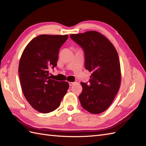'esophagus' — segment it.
<instances>
[{
	"label": "esophagus",
	"mask_w": 146,
	"mask_h": 146,
	"mask_svg": "<svg viewBox=\"0 0 146 146\" xmlns=\"http://www.w3.org/2000/svg\"><path fill=\"white\" fill-rule=\"evenodd\" d=\"M75 84V82H69V84L70 86H72Z\"/></svg>",
	"instance_id": "esophagus-1"
}]
</instances>
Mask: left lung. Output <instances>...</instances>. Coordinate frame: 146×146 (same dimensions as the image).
I'll return each mask as SVG.
<instances>
[{
	"label": "left lung",
	"mask_w": 146,
	"mask_h": 146,
	"mask_svg": "<svg viewBox=\"0 0 146 146\" xmlns=\"http://www.w3.org/2000/svg\"><path fill=\"white\" fill-rule=\"evenodd\" d=\"M70 37L84 49L85 69L92 72L89 86L80 83V104L90 113H101L111 106L120 88L119 55L111 41L97 31L72 34Z\"/></svg>",
	"instance_id": "1"
}]
</instances>
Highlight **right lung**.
I'll return each mask as SVG.
<instances>
[{
	"label": "right lung",
	"mask_w": 146,
	"mask_h": 146,
	"mask_svg": "<svg viewBox=\"0 0 146 146\" xmlns=\"http://www.w3.org/2000/svg\"><path fill=\"white\" fill-rule=\"evenodd\" d=\"M68 38V35H40L21 54L18 72L22 92L30 105L41 113L56 109L69 88L68 82L49 76V69L56 66L59 50Z\"/></svg>",
	"instance_id": "add662e5"
}]
</instances>
